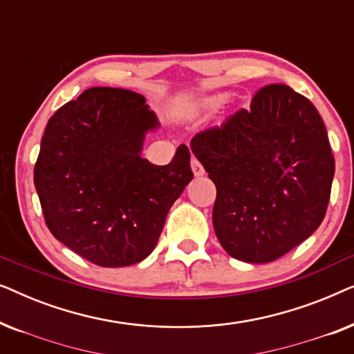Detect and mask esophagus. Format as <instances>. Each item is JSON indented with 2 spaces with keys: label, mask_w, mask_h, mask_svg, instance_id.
Listing matches in <instances>:
<instances>
[{
  "label": "esophagus",
  "mask_w": 354,
  "mask_h": 354,
  "mask_svg": "<svg viewBox=\"0 0 354 354\" xmlns=\"http://www.w3.org/2000/svg\"><path fill=\"white\" fill-rule=\"evenodd\" d=\"M192 171H193V174H195V177H203V176H205V169H203L201 162L198 161L196 158L192 159Z\"/></svg>",
  "instance_id": "obj_1"
}]
</instances>
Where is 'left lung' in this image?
<instances>
[{"label": "left lung", "mask_w": 354, "mask_h": 354, "mask_svg": "<svg viewBox=\"0 0 354 354\" xmlns=\"http://www.w3.org/2000/svg\"><path fill=\"white\" fill-rule=\"evenodd\" d=\"M190 147L216 185L212 224L232 258L270 263L321 225L335 159L317 109L288 85L259 88Z\"/></svg>", "instance_id": "8db88e82"}]
</instances>
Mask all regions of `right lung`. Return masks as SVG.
<instances>
[{
    "instance_id": "add662e5",
    "label": "right lung",
    "mask_w": 354,
    "mask_h": 354,
    "mask_svg": "<svg viewBox=\"0 0 354 354\" xmlns=\"http://www.w3.org/2000/svg\"><path fill=\"white\" fill-rule=\"evenodd\" d=\"M159 125L145 96L93 86L48 120L33 182L48 229L101 268H124L154 250L167 212L193 178L180 145L167 166L142 158Z\"/></svg>"
}]
</instances>
